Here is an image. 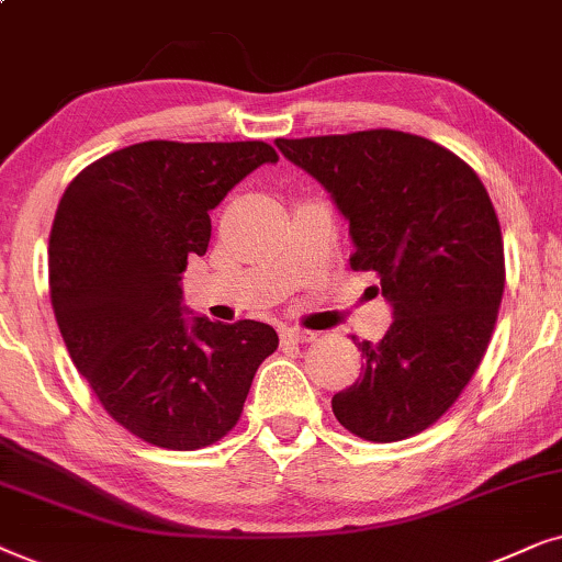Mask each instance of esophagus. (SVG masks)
Instances as JSON below:
<instances>
[{"mask_svg": "<svg viewBox=\"0 0 562 562\" xmlns=\"http://www.w3.org/2000/svg\"><path fill=\"white\" fill-rule=\"evenodd\" d=\"M280 339L285 341V344H305V341L316 339V334H313V331H301V328H282Z\"/></svg>", "mask_w": 562, "mask_h": 562, "instance_id": "esophagus-1", "label": "esophagus"}]
</instances>
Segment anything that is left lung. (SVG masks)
<instances>
[{"mask_svg":"<svg viewBox=\"0 0 562 562\" xmlns=\"http://www.w3.org/2000/svg\"><path fill=\"white\" fill-rule=\"evenodd\" d=\"M274 144L331 194L351 269L375 272L393 308L383 339H355L362 375L334 395V416L368 442L424 431L465 391L496 324L504 244L488 192L460 156L403 131Z\"/></svg>","mask_w":562,"mask_h":562,"instance_id":"8db88e82","label":"left lung"}]
</instances>
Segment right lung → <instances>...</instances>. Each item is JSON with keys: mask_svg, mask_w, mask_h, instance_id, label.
<instances>
[{"mask_svg": "<svg viewBox=\"0 0 562 562\" xmlns=\"http://www.w3.org/2000/svg\"><path fill=\"white\" fill-rule=\"evenodd\" d=\"M261 164L265 140H144L74 177L48 241L50 305L104 411L148 445L200 450L234 429L254 372L277 349L259 321L182 305V272L211 241V211Z\"/></svg>", "mask_w": 562, "mask_h": 562, "instance_id": "right-lung-1", "label": "right lung"}]
</instances>
